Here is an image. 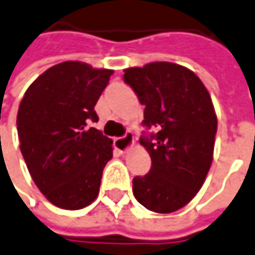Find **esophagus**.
Instances as JSON below:
<instances>
[{
	"mask_svg": "<svg viewBox=\"0 0 255 255\" xmlns=\"http://www.w3.org/2000/svg\"><path fill=\"white\" fill-rule=\"evenodd\" d=\"M133 144V133L126 132L123 134L122 137H116L115 139V147L119 150V152L125 153L130 146Z\"/></svg>",
	"mask_w": 255,
	"mask_h": 255,
	"instance_id": "obj_1",
	"label": "esophagus"
}]
</instances>
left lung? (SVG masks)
I'll use <instances>...</instances> for the list:
<instances>
[{
	"instance_id": "8db88e82",
	"label": "left lung",
	"mask_w": 255,
	"mask_h": 255,
	"mask_svg": "<svg viewBox=\"0 0 255 255\" xmlns=\"http://www.w3.org/2000/svg\"><path fill=\"white\" fill-rule=\"evenodd\" d=\"M123 81L144 105L143 126L156 129L140 137L152 167L133 179V194L147 210L173 213L197 194L213 162L217 118L209 91L171 62L125 69Z\"/></svg>"
}]
</instances>
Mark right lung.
<instances>
[{
  "instance_id": "right-lung-1",
  "label": "right lung",
  "mask_w": 255,
  "mask_h": 255,
  "mask_svg": "<svg viewBox=\"0 0 255 255\" xmlns=\"http://www.w3.org/2000/svg\"><path fill=\"white\" fill-rule=\"evenodd\" d=\"M113 74L66 61L39 75L19 103V149L36 187L56 207L79 210L99 194L112 139L89 128L95 105Z\"/></svg>"
}]
</instances>
